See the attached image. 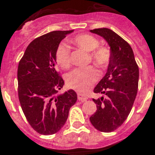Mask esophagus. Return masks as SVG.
Listing matches in <instances>:
<instances>
[{
    "label": "esophagus",
    "mask_w": 155,
    "mask_h": 155,
    "mask_svg": "<svg viewBox=\"0 0 155 155\" xmlns=\"http://www.w3.org/2000/svg\"><path fill=\"white\" fill-rule=\"evenodd\" d=\"M78 100L80 101H85L87 100V97L84 96V95L81 94V93H78Z\"/></svg>",
    "instance_id": "obj_1"
}]
</instances>
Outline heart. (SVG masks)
<instances>
[{"mask_svg": "<svg viewBox=\"0 0 155 155\" xmlns=\"http://www.w3.org/2000/svg\"><path fill=\"white\" fill-rule=\"evenodd\" d=\"M71 42L80 49L90 52L89 58L100 68H104L111 60V51L104 45H99V40L93 35L82 34L75 36ZM56 62L61 68L67 69L71 66V49L65 43H61L56 50ZM98 79V71L94 67L77 68L67 76L68 87L80 92H87Z\"/></svg>", "mask_w": 155, "mask_h": 155, "instance_id": "1", "label": "heart"}]
</instances>
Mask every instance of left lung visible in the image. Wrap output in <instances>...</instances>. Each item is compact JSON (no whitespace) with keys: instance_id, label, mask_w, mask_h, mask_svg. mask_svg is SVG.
I'll list each match as a JSON object with an SVG mask.
<instances>
[{"instance_id":"1","label":"left lung","mask_w":155,"mask_h":155,"mask_svg":"<svg viewBox=\"0 0 155 155\" xmlns=\"http://www.w3.org/2000/svg\"><path fill=\"white\" fill-rule=\"evenodd\" d=\"M103 37L110 47L111 60L105 75L94 88L102 94L92 99L97 112L90 121L101 132H113L126 120L135 101L139 70L132 48L126 41L108 28L90 30Z\"/></svg>"}]
</instances>
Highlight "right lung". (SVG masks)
I'll use <instances>...</instances> for the list:
<instances>
[{
	"mask_svg": "<svg viewBox=\"0 0 155 155\" xmlns=\"http://www.w3.org/2000/svg\"><path fill=\"white\" fill-rule=\"evenodd\" d=\"M74 30L52 31L30 42L18 68V97L26 120L40 134L51 135L67 121L77 101L75 91L58 94L64 81L56 68L60 42Z\"/></svg>",
	"mask_w": 155,
	"mask_h": 155,
	"instance_id": "obj_1",
	"label": "right lung"
}]
</instances>
